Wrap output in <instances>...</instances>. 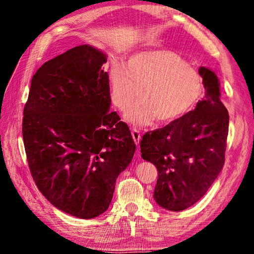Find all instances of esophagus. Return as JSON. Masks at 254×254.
<instances>
[{"label": "esophagus", "mask_w": 254, "mask_h": 254, "mask_svg": "<svg viewBox=\"0 0 254 254\" xmlns=\"http://www.w3.org/2000/svg\"><path fill=\"white\" fill-rule=\"evenodd\" d=\"M131 134H132L133 140H134L135 144L139 145V143H140V140H141V134H140V132L137 131L136 128H132V130H131Z\"/></svg>", "instance_id": "1"}]
</instances>
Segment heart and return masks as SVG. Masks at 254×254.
<instances>
[{"label":"heart","instance_id":"1","mask_svg":"<svg viewBox=\"0 0 254 254\" xmlns=\"http://www.w3.org/2000/svg\"><path fill=\"white\" fill-rule=\"evenodd\" d=\"M203 91L198 71L170 50L141 51L127 59L126 67L115 66L110 74L111 100L127 112L139 95L140 102L128 112L127 121L145 127L182 117L194 106Z\"/></svg>","mask_w":254,"mask_h":254}]
</instances>
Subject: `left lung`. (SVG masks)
Segmentation results:
<instances>
[{
	"label": "left lung",
	"instance_id": "obj_1",
	"mask_svg": "<svg viewBox=\"0 0 254 254\" xmlns=\"http://www.w3.org/2000/svg\"><path fill=\"white\" fill-rule=\"evenodd\" d=\"M206 95L196 109L162 128L147 132L140 142L144 160L158 169L153 197L161 207L178 212L203 197L225 161L229 113L220 100V84L201 67Z\"/></svg>",
	"mask_w": 254,
	"mask_h": 254
}]
</instances>
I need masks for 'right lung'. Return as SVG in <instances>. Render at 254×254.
<instances>
[{
    "instance_id": "obj_1",
    "label": "right lung",
    "mask_w": 254,
    "mask_h": 254,
    "mask_svg": "<svg viewBox=\"0 0 254 254\" xmlns=\"http://www.w3.org/2000/svg\"><path fill=\"white\" fill-rule=\"evenodd\" d=\"M106 56L78 46L33 75L22 120L30 173L51 204L79 218L109 208L134 154L130 128L111 105Z\"/></svg>"
}]
</instances>
